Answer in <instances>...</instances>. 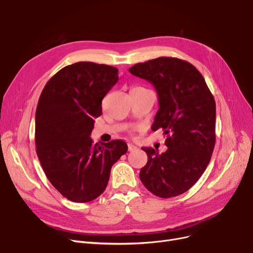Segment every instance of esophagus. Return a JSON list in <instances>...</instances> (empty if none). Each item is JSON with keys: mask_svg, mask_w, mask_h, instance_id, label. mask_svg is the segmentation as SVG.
I'll return each instance as SVG.
<instances>
[{"mask_svg": "<svg viewBox=\"0 0 253 253\" xmlns=\"http://www.w3.org/2000/svg\"><path fill=\"white\" fill-rule=\"evenodd\" d=\"M136 150H137V147H135L134 144L128 143V151H129V152H133V151H136Z\"/></svg>", "mask_w": 253, "mask_h": 253, "instance_id": "esophagus-1", "label": "esophagus"}]
</instances>
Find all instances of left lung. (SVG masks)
Masks as SVG:
<instances>
[{"instance_id": "8db88e82", "label": "left lung", "mask_w": 253, "mask_h": 253, "mask_svg": "<svg viewBox=\"0 0 253 253\" xmlns=\"http://www.w3.org/2000/svg\"><path fill=\"white\" fill-rule=\"evenodd\" d=\"M130 74L155 87L159 108L152 130L163 129L168 148L159 154L142 148L148 162L139 177L154 195L171 198L187 192L201 177L215 144V101L193 64L159 57L134 64Z\"/></svg>"}]
</instances>
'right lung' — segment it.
<instances>
[{
    "instance_id": "1",
    "label": "right lung",
    "mask_w": 253,
    "mask_h": 253,
    "mask_svg": "<svg viewBox=\"0 0 253 253\" xmlns=\"http://www.w3.org/2000/svg\"><path fill=\"white\" fill-rule=\"evenodd\" d=\"M118 80L114 66L80 61L53 76L39 98L37 155L53 187L73 202L100 196L112 166L128 151L123 140L94 144L90 137L101 101Z\"/></svg>"
}]
</instances>
